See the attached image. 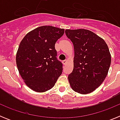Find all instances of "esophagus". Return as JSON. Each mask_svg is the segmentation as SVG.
I'll use <instances>...</instances> for the list:
<instances>
[{
	"mask_svg": "<svg viewBox=\"0 0 120 120\" xmlns=\"http://www.w3.org/2000/svg\"><path fill=\"white\" fill-rule=\"evenodd\" d=\"M67 60H64V61H62V64H63L64 65H65L67 63Z\"/></svg>",
	"mask_w": 120,
	"mask_h": 120,
	"instance_id": "1",
	"label": "esophagus"
}]
</instances>
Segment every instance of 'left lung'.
Listing matches in <instances>:
<instances>
[{
  "label": "left lung",
  "instance_id": "1",
  "mask_svg": "<svg viewBox=\"0 0 120 120\" xmlns=\"http://www.w3.org/2000/svg\"><path fill=\"white\" fill-rule=\"evenodd\" d=\"M66 36L73 43L74 67L68 79L75 91L92 93L108 75L111 62L109 48L103 39L84 29H66Z\"/></svg>",
  "mask_w": 120,
  "mask_h": 120
}]
</instances>
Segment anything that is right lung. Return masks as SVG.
Here are the masks:
<instances>
[{
	"mask_svg": "<svg viewBox=\"0 0 120 120\" xmlns=\"http://www.w3.org/2000/svg\"><path fill=\"white\" fill-rule=\"evenodd\" d=\"M64 34V29L40 26L27 33L19 45L16 55L19 73L35 91L50 90L62 74V64L57 59L55 45Z\"/></svg>",
	"mask_w": 120,
	"mask_h": 120,
	"instance_id": "1",
	"label": "right lung"
}]
</instances>
